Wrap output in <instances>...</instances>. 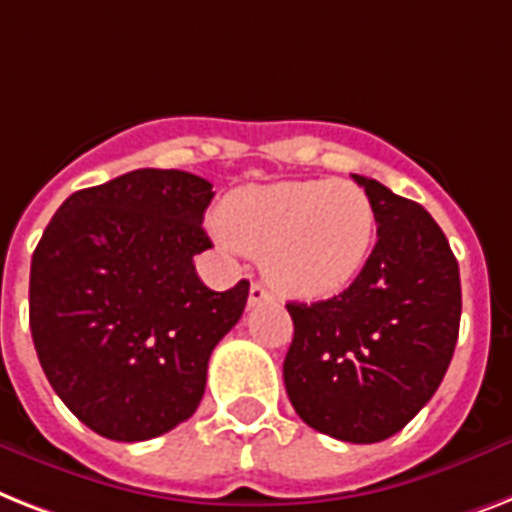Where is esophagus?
I'll list each match as a JSON object with an SVG mask.
<instances>
[{"instance_id":"1","label":"esophagus","mask_w":512,"mask_h":512,"mask_svg":"<svg viewBox=\"0 0 512 512\" xmlns=\"http://www.w3.org/2000/svg\"><path fill=\"white\" fill-rule=\"evenodd\" d=\"M270 299H273V294H270L263 284H257L255 281V284L249 286V307L263 305V302H270Z\"/></svg>"}]
</instances>
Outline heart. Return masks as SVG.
I'll list each match as a JSON object with an SVG mask.
<instances>
[{
    "mask_svg": "<svg viewBox=\"0 0 512 512\" xmlns=\"http://www.w3.org/2000/svg\"><path fill=\"white\" fill-rule=\"evenodd\" d=\"M218 228L234 247L263 255L281 292L318 299L363 273L376 244V210L352 181H281L231 191Z\"/></svg>",
    "mask_w": 512,
    "mask_h": 512,
    "instance_id": "heart-1",
    "label": "heart"
}]
</instances>
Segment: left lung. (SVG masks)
Returning <instances> with one entry per match:
<instances>
[{
	"mask_svg": "<svg viewBox=\"0 0 512 512\" xmlns=\"http://www.w3.org/2000/svg\"><path fill=\"white\" fill-rule=\"evenodd\" d=\"M376 210V247L342 294L289 302L286 394L307 426L352 444L384 442L413 421L450 368L460 270L418 202L352 176Z\"/></svg>",
	"mask_w": 512,
	"mask_h": 512,
	"instance_id": "left-lung-1",
	"label": "left lung"
}]
</instances>
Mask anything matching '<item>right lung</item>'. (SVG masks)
<instances>
[{
    "label": "right lung",
    "mask_w": 512,
    "mask_h": 512,
    "mask_svg": "<svg viewBox=\"0 0 512 512\" xmlns=\"http://www.w3.org/2000/svg\"><path fill=\"white\" fill-rule=\"evenodd\" d=\"M213 184L141 168L70 194L31 260L28 318L49 384L78 421L144 442L194 415L215 344L239 323L249 281L213 292L194 255Z\"/></svg>",
    "instance_id": "obj_1"
}]
</instances>
